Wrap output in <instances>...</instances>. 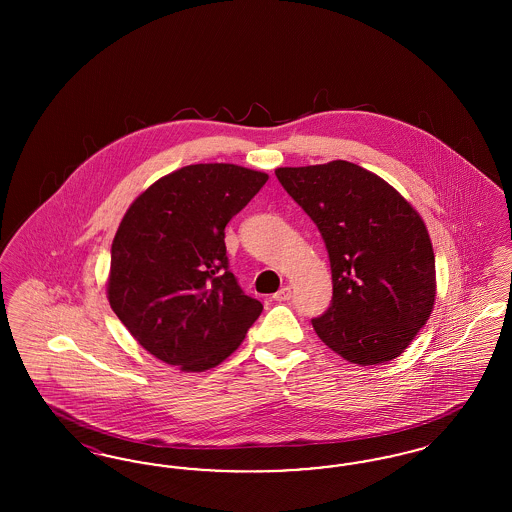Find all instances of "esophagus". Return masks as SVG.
Masks as SVG:
<instances>
[{
  "label": "esophagus",
  "mask_w": 512,
  "mask_h": 512,
  "mask_svg": "<svg viewBox=\"0 0 512 512\" xmlns=\"http://www.w3.org/2000/svg\"><path fill=\"white\" fill-rule=\"evenodd\" d=\"M272 299H274V301H290V299H292V288H290V286L280 288L278 292L272 295Z\"/></svg>",
  "instance_id": "obj_1"
}]
</instances>
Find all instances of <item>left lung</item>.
Masks as SVG:
<instances>
[{"label": "left lung", "mask_w": 512, "mask_h": 512, "mask_svg": "<svg viewBox=\"0 0 512 512\" xmlns=\"http://www.w3.org/2000/svg\"><path fill=\"white\" fill-rule=\"evenodd\" d=\"M276 178L317 224L332 270V303L318 338L355 365L399 357L432 315L436 261L413 207L349 161L278 169Z\"/></svg>", "instance_id": "obj_1"}]
</instances>
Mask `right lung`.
<instances>
[{
	"label": "right lung",
	"instance_id": "obj_1",
	"mask_svg": "<svg viewBox=\"0 0 512 512\" xmlns=\"http://www.w3.org/2000/svg\"><path fill=\"white\" fill-rule=\"evenodd\" d=\"M265 172L188 165L149 186L111 247V309L151 355L186 372L222 363L259 318L226 257L224 228L265 186Z\"/></svg>",
	"mask_w": 512,
	"mask_h": 512
}]
</instances>
